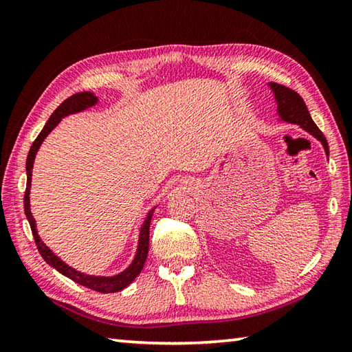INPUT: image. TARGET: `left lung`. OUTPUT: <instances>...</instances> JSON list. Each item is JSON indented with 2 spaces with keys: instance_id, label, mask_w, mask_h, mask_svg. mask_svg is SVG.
Returning <instances> with one entry per match:
<instances>
[{
  "instance_id": "1",
  "label": "left lung",
  "mask_w": 352,
  "mask_h": 352,
  "mask_svg": "<svg viewBox=\"0 0 352 352\" xmlns=\"http://www.w3.org/2000/svg\"><path fill=\"white\" fill-rule=\"evenodd\" d=\"M269 86H271V89L275 94V100H276V104H278V115L283 121L290 122V124H298L301 129L309 131L311 136H315L318 140H320V144H322L325 148L327 155L330 154L328 142L322 134V131L318 129V125L313 122V119L307 110V106H305V102L300 96V94H296L295 91H292V89L278 83H269Z\"/></svg>"
}]
</instances>
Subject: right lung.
<instances>
[{
  "label": "right lung",
  "instance_id": "1",
  "mask_svg": "<svg viewBox=\"0 0 352 352\" xmlns=\"http://www.w3.org/2000/svg\"><path fill=\"white\" fill-rule=\"evenodd\" d=\"M98 101V98L91 92H80V94H74L69 98H66L60 106H58L52 115L50 116L48 122L45 124L42 131L39 133V136L36 138L33 142L32 148L28 151L27 157V163H25V169H27V188H25V195H24V210L27 214V219L30 222V228H32V233L34 237V242L37 250H39L42 258L47 261L50 266L57 269L58 272L63 274L65 276H68L72 281H76L81 286H85L87 289H92L95 292H101V294H113V292H119L125 289L129 284L136 278V276L140 274L142 269H144L145 260L148 256V248H149V223H151V218L154 210L148 213L146 219L144 222V226L140 228V234H139V245H138V251H136V257H134L133 263L125 269L124 272L113 275V276H94V275H86L81 274L76 269H72L66 263L58 258L54 252H52L47 245H45L41 239L39 234L36 231V221L33 218L32 212H30V186H32V169H33V163H34V157L37 149L42 145L43 139L48 136L51 130H54V126L62 121V118L68 116L71 113H77V111L85 110L87 107H92Z\"/></svg>",
  "mask_w": 352,
  "mask_h": 352
}]
</instances>
